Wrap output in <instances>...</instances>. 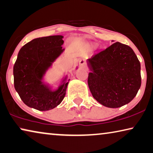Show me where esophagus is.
I'll return each mask as SVG.
<instances>
[{"mask_svg":"<svg viewBox=\"0 0 153 153\" xmlns=\"http://www.w3.org/2000/svg\"><path fill=\"white\" fill-rule=\"evenodd\" d=\"M79 66L82 67H85L86 66V62H85V60H84V59H80V60H79Z\"/></svg>","mask_w":153,"mask_h":153,"instance_id":"34e87169","label":"esophagus"}]
</instances>
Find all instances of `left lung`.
<instances>
[{"label":"left lung","mask_w":153,"mask_h":153,"mask_svg":"<svg viewBox=\"0 0 153 153\" xmlns=\"http://www.w3.org/2000/svg\"><path fill=\"white\" fill-rule=\"evenodd\" d=\"M88 84L93 97L105 107L129 103L141 86V66L129 46L114 43L87 59Z\"/></svg>","instance_id":"8db88e82"}]
</instances>
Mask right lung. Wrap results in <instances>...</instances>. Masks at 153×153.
<instances>
[{
	"mask_svg": "<svg viewBox=\"0 0 153 153\" xmlns=\"http://www.w3.org/2000/svg\"><path fill=\"white\" fill-rule=\"evenodd\" d=\"M63 38L62 35H54L35 39L19 51L13 66L14 87L28 107L48 111L63 100L70 81L68 75L64 73L54 85L45 80L46 74L64 52Z\"/></svg>",
	"mask_w": 153,
	"mask_h": 153,
	"instance_id": "obj_1",
	"label": "right lung"
}]
</instances>
